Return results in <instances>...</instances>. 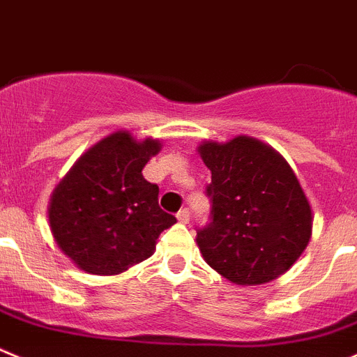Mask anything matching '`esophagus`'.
Listing matches in <instances>:
<instances>
[{"mask_svg": "<svg viewBox=\"0 0 357 357\" xmlns=\"http://www.w3.org/2000/svg\"><path fill=\"white\" fill-rule=\"evenodd\" d=\"M176 217H178V220H179V222H181V224H188V220H190V211H188V210H186V208H185V210L179 211V213L176 215Z\"/></svg>", "mask_w": 357, "mask_h": 357, "instance_id": "1", "label": "esophagus"}]
</instances>
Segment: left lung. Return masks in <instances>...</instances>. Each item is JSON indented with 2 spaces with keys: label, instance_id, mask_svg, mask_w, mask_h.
<instances>
[{
  "label": "left lung",
  "instance_id": "1",
  "mask_svg": "<svg viewBox=\"0 0 357 357\" xmlns=\"http://www.w3.org/2000/svg\"><path fill=\"white\" fill-rule=\"evenodd\" d=\"M211 172V222L197 231L208 265L240 287L263 284L294 265L311 238L313 211L290 163L238 135L197 147Z\"/></svg>",
  "mask_w": 357,
  "mask_h": 357
}]
</instances>
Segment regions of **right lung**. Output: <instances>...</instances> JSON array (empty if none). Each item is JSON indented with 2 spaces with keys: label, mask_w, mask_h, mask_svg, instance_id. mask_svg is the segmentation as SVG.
<instances>
[{
  "label": "right lung",
  "mask_w": 357,
  "mask_h": 357,
  "mask_svg": "<svg viewBox=\"0 0 357 357\" xmlns=\"http://www.w3.org/2000/svg\"><path fill=\"white\" fill-rule=\"evenodd\" d=\"M158 139L115 131L85 151L56 185L47 206L53 238L79 271L117 275L149 258L176 217L158 206V186L142 169Z\"/></svg>",
  "instance_id": "right-lung-1"
}]
</instances>
